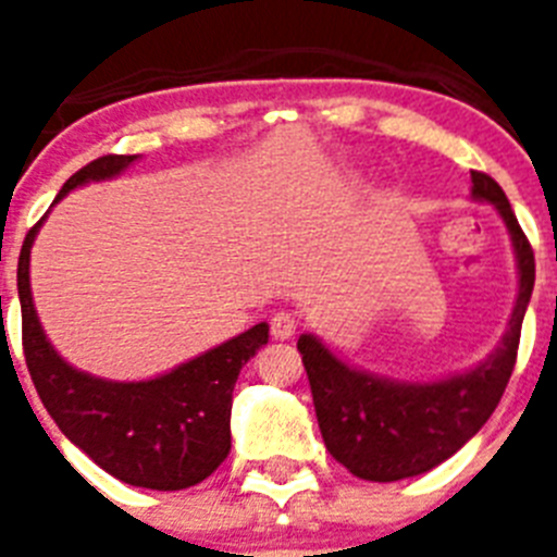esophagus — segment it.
<instances>
[{"mask_svg":"<svg viewBox=\"0 0 557 557\" xmlns=\"http://www.w3.org/2000/svg\"><path fill=\"white\" fill-rule=\"evenodd\" d=\"M295 329H298V318L289 312H275L273 318H270V334H273L275 339H289L295 334Z\"/></svg>","mask_w":557,"mask_h":557,"instance_id":"34e87169","label":"esophagus"}]
</instances>
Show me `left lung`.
Listing matches in <instances>:
<instances>
[{"instance_id":"left-lung-1","label":"left lung","mask_w":557,"mask_h":557,"mask_svg":"<svg viewBox=\"0 0 557 557\" xmlns=\"http://www.w3.org/2000/svg\"><path fill=\"white\" fill-rule=\"evenodd\" d=\"M471 198L491 203L510 234L519 293L499 346L474 368L432 382H401L348 366L314 334L298 337L314 412L329 455L354 476L396 482L449 460L499 405L516 366L521 321L535 284V259L502 186L471 172Z\"/></svg>"}]
</instances>
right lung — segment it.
<instances>
[{"label":"right lung","instance_id":"1","mask_svg":"<svg viewBox=\"0 0 557 557\" xmlns=\"http://www.w3.org/2000/svg\"><path fill=\"white\" fill-rule=\"evenodd\" d=\"M139 156H102L58 191L55 203L77 186L111 181ZM38 220L18 256L22 339L29 376L58 430L116 480L152 491H181L203 482L231 451V396L243 366L268 343L270 326L248 332L141 382H113L77 371L55 351L38 321L29 293V250Z\"/></svg>","mask_w":557,"mask_h":557}]
</instances>
